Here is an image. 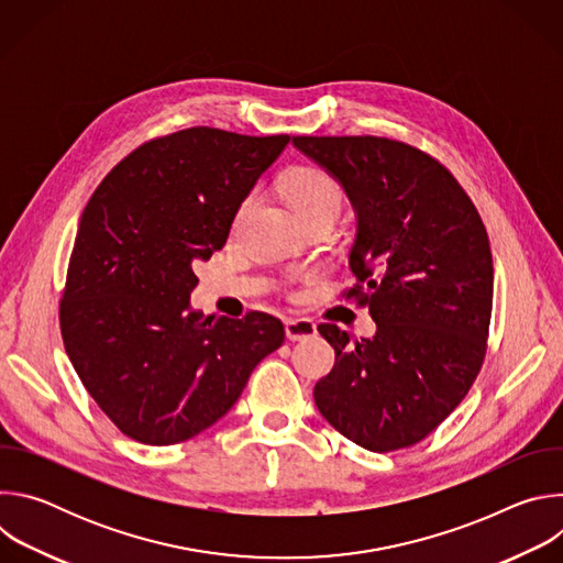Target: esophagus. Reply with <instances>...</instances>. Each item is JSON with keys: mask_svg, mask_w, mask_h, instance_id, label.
I'll return each mask as SVG.
<instances>
[{"mask_svg": "<svg viewBox=\"0 0 563 563\" xmlns=\"http://www.w3.org/2000/svg\"><path fill=\"white\" fill-rule=\"evenodd\" d=\"M285 334L289 341H302L316 334V325L309 318H287L285 320Z\"/></svg>", "mask_w": 563, "mask_h": 563, "instance_id": "34e87169", "label": "esophagus"}]
</instances>
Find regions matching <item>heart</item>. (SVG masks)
I'll return each instance as SVG.
<instances>
[{
  "instance_id": "heart-1",
  "label": "heart",
  "mask_w": 563,
  "mask_h": 563,
  "mask_svg": "<svg viewBox=\"0 0 563 563\" xmlns=\"http://www.w3.org/2000/svg\"><path fill=\"white\" fill-rule=\"evenodd\" d=\"M283 194L291 205V209L302 218V222L320 216L336 218L343 207V191L339 183L325 169H318V167L294 169L283 183ZM252 202H254V196H247L243 202H240L235 211V222L245 218Z\"/></svg>"
}]
</instances>
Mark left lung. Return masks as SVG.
Returning a JSON list of instances; mask_svg holds the SVG:
<instances>
[{
	"label": "left lung",
	"mask_w": 563,
	"mask_h": 563,
	"mask_svg": "<svg viewBox=\"0 0 563 563\" xmlns=\"http://www.w3.org/2000/svg\"><path fill=\"white\" fill-rule=\"evenodd\" d=\"M354 211L347 298L369 309L372 339L318 325L336 352L313 387L318 412L372 452L410 448L461 404L486 358L493 254L454 176L426 151L374 135H296Z\"/></svg>",
	"instance_id": "8db88e82"
}]
</instances>
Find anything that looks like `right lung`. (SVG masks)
I'll list each match as a JSON object with an SVG mask.
<instances>
[{
	"label": "right lung",
	"mask_w": 563,
	"mask_h": 563,
	"mask_svg": "<svg viewBox=\"0 0 563 563\" xmlns=\"http://www.w3.org/2000/svg\"><path fill=\"white\" fill-rule=\"evenodd\" d=\"M289 135L194 126L144 142L79 218L59 302L64 350L133 441L172 445L222 419L285 341L278 318L191 309L194 265L222 250L235 211Z\"/></svg>",
	"instance_id": "obj_1"
}]
</instances>
